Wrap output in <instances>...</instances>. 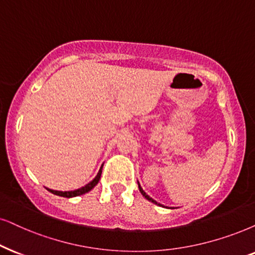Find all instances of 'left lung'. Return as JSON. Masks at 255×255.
I'll return each instance as SVG.
<instances>
[{
  "instance_id": "8db88e82",
  "label": "left lung",
  "mask_w": 255,
  "mask_h": 255,
  "mask_svg": "<svg viewBox=\"0 0 255 255\" xmlns=\"http://www.w3.org/2000/svg\"><path fill=\"white\" fill-rule=\"evenodd\" d=\"M137 185H138V189H140V192H141V194H142L143 196H144V198H146L147 200H148V201H150V202H153V204H156V205H160V204H157V202L155 201V200H153V199H151L150 198V196L149 195H147L146 194V193H144V191H143V189L142 188H141V186H140V183H138L137 182ZM161 206V205H160Z\"/></svg>"
}]
</instances>
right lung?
Instances as JSON below:
<instances>
[{
	"label": "right lung",
	"mask_w": 255,
	"mask_h": 255,
	"mask_svg": "<svg viewBox=\"0 0 255 255\" xmlns=\"http://www.w3.org/2000/svg\"><path fill=\"white\" fill-rule=\"evenodd\" d=\"M104 167V165H102ZM102 167L100 168L98 175L95 176V179L93 180V181H90L89 183H87L85 187H81V188L79 189H75V191H70V192H61V191H53V189H49L47 188L48 191L53 193V194L55 195H59V196H63V198H73V196H79V195H82L85 194V193H88L89 191H92L94 187L98 185V182L100 181V178H101V173H102Z\"/></svg>",
	"instance_id": "right-lung-1"
}]
</instances>
